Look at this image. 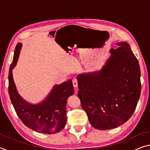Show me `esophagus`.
Returning a JSON list of instances; mask_svg holds the SVG:
<instances>
[{
  "instance_id": "1",
  "label": "esophagus",
  "mask_w": 150,
  "mask_h": 150,
  "mask_svg": "<svg viewBox=\"0 0 150 150\" xmlns=\"http://www.w3.org/2000/svg\"><path fill=\"white\" fill-rule=\"evenodd\" d=\"M72 82H73V87H74L75 88H77V85H78V80L76 78H75V79H73Z\"/></svg>"
}]
</instances>
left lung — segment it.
Segmentation results:
<instances>
[{
	"label": "left lung",
	"mask_w": 150,
	"mask_h": 150,
	"mask_svg": "<svg viewBox=\"0 0 150 150\" xmlns=\"http://www.w3.org/2000/svg\"><path fill=\"white\" fill-rule=\"evenodd\" d=\"M99 71L79 74L78 97L92 126L109 130L132 115L140 96V68L127 42L116 44Z\"/></svg>",
	"instance_id": "left-lung-1"
}]
</instances>
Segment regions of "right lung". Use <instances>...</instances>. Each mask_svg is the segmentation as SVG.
<instances>
[{
    "label": "right lung",
    "instance_id": "right-lung-1",
    "mask_svg": "<svg viewBox=\"0 0 150 150\" xmlns=\"http://www.w3.org/2000/svg\"><path fill=\"white\" fill-rule=\"evenodd\" d=\"M21 47L20 43L16 45L8 74V93L14 110L20 120L32 130L48 134L59 132L67 122V100L74 93L72 81L55 85L41 103L32 105L24 100L18 93L12 77V69L16 65Z\"/></svg>",
    "mask_w": 150,
    "mask_h": 150
}]
</instances>
